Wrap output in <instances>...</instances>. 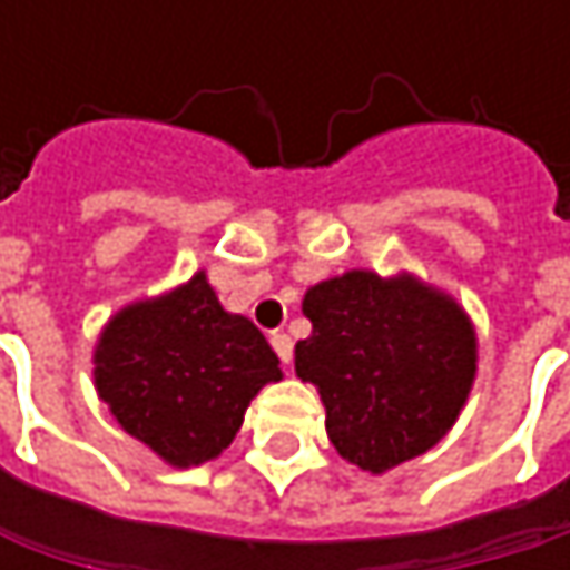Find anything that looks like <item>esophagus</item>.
<instances>
[{"instance_id":"obj_1","label":"esophagus","mask_w":570,"mask_h":570,"mask_svg":"<svg viewBox=\"0 0 570 570\" xmlns=\"http://www.w3.org/2000/svg\"><path fill=\"white\" fill-rule=\"evenodd\" d=\"M271 346H274V353L281 356V363L289 366V360H293V340H289L286 333H274V336H271Z\"/></svg>"}]
</instances>
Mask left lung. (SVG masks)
I'll return each instance as SVG.
<instances>
[{
    "mask_svg": "<svg viewBox=\"0 0 570 570\" xmlns=\"http://www.w3.org/2000/svg\"><path fill=\"white\" fill-rule=\"evenodd\" d=\"M303 313L296 376L320 390L346 462L386 472L445 435L475 380V333L449 296L353 271L306 289Z\"/></svg>",
    "mask_w": 570,
    "mask_h": 570,
    "instance_id": "obj_1",
    "label": "left lung"
}]
</instances>
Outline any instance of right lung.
<instances>
[{
    "label": "right lung",
    "mask_w": 570,
    "mask_h": 570,
    "mask_svg": "<svg viewBox=\"0 0 570 570\" xmlns=\"http://www.w3.org/2000/svg\"><path fill=\"white\" fill-rule=\"evenodd\" d=\"M281 376L264 333L227 313L204 274L121 309L95 353V386L118 425L177 469L220 455L250 399Z\"/></svg>",
    "instance_id": "1"
}]
</instances>
